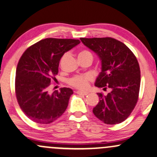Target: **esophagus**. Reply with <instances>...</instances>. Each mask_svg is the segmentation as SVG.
Segmentation results:
<instances>
[{"mask_svg": "<svg viewBox=\"0 0 157 157\" xmlns=\"http://www.w3.org/2000/svg\"><path fill=\"white\" fill-rule=\"evenodd\" d=\"M77 94H80V95L86 96V95H88V92H85V91H80V90H77Z\"/></svg>", "mask_w": 157, "mask_h": 157, "instance_id": "esophagus-1", "label": "esophagus"}]
</instances>
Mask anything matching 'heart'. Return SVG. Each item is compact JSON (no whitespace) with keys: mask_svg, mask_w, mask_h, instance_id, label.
<instances>
[{"mask_svg":"<svg viewBox=\"0 0 157 157\" xmlns=\"http://www.w3.org/2000/svg\"><path fill=\"white\" fill-rule=\"evenodd\" d=\"M86 56H92L90 51L84 50L79 52L78 57ZM93 80V77L90 75H75L68 80V83L70 86L78 88L80 90L86 89L89 86V82Z\"/></svg>","mask_w":157,"mask_h":157,"instance_id":"heart-1","label":"heart"}]
</instances>
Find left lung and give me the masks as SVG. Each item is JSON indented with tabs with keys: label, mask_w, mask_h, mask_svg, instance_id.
<instances>
[{
	"label": "left lung",
	"mask_w": 157,
	"mask_h": 157,
	"mask_svg": "<svg viewBox=\"0 0 157 157\" xmlns=\"http://www.w3.org/2000/svg\"><path fill=\"white\" fill-rule=\"evenodd\" d=\"M80 40L101 60V71L95 86L105 90L111 89L107 95L97 93L99 101L94 107V114L105 124H120L129 116L138 100V61L126 45L113 38H80Z\"/></svg>",
	"instance_id": "8db88e82"
}]
</instances>
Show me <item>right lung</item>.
I'll list each match as a JSON object with an SVG mask.
<instances>
[{
  "mask_svg": "<svg viewBox=\"0 0 157 157\" xmlns=\"http://www.w3.org/2000/svg\"><path fill=\"white\" fill-rule=\"evenodd\" d=\"M78 39L48 38L24 52L19 60L15 77L17 102L25 116L40 124L57 120L67 108L73 90L61 88L48 93V88L58 73L59 61L67 51L80 44Z\"/></svg>",
  "mask_w": 157,
  "mask_h": 157,
  "instance_id": "obj_1",
  "label": "right lung"
}]
</instances>
